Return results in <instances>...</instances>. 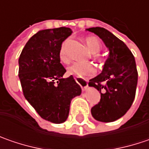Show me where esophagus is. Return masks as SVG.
I'll list each match as a JSON object with an SVG mask.
<instances>
[{"mask_svg":"<svg viewBox=\"0 0 149 149\" xmlns=\"http://www.w3.org/2000/svg\"><path fill=\"white\" fill-rule=\"evenodd\" d=\"M75 80L81 86V89L83 90V91H85V90H87V81L86 80H84V79H81V78H78V77H76L75 78Z\"/></svg>","mask_w":149,"mask_h":149,"instance_id":"obj_1","label":"esophagus"}]
</instances>
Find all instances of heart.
Returning a JSON list of instances; mask_svg holds the SVG:
<instances>
[{"label": "heart", "instance_id": "obj_1", "mask_svg": "<svg viewBox=\"0 0 149 149\" xmlns=\"http://www.w3.org/2000/svg\"><path fill=\"white\" fill-rule=\"evenodd\" d=\"M84 42L86 43L89 52L92 54H93V58L95 60H100V56L97 54L99 53V52L102 49L100 40L97 36H89L84 38ZM66 44L67 42H64L62 44V47L60 49V52H59L60 60L63 63H68L70 61L67 54V51H66ZM68 73L69 75L74 76L76 77L82 78V77H86L88 76L93 75L95 73V68L91 64L75 62L68 68Z\"/></svg>", "mask_w": 149, "mask_h": 149}]
</instances>
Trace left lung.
Masks as SVG:
<instances>
[{
  "label": "left lung",
  "instance_id": "obj_1",
  "mask_svg": "<svg viewBox=\"0 0 149 149\" xmlns=\"http://www.w3.org/2000/svg\"><path fill=\"white\" fill-rule=\"evenodd\" d=\"M87 31L99 36L109 50L102 72L88 82L101 93L100 102L91 113L99 122H113L128 111L134 100L138 83L135 59L126 44L109 31L102 27Z\"/></svg>",
  "mask_w": 149,
  "mask_h": 149
}]
</instances>
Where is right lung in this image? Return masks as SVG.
I'll return each mask as SVG.
<instances>
[{
    "label": "right lung",
    "mask_w": 149,
    "mask_h": 149,
    "mask_svg": "<svg viewBox=\"0 0 149 149\" xmlns=\"http://www.w3.org/2000/svg\"><path fill=\"white\" fill-rule=\"evenodd\" d=\"M72 33L68 27L39 31L26 42L19 57V78L23 94L43 119L62 123L68 119L72 99L81 87L59 57L62 42Z\"/></svg>",
    "instance_id": "add662e5"
}]
</instances>
